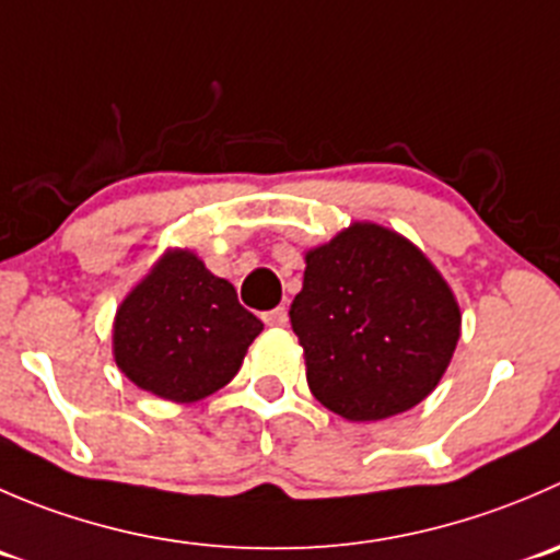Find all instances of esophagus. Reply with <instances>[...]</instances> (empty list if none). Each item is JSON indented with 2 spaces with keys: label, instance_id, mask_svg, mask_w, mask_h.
I'll return each mask as SVG.
<instances>
[{
  "label": "esophagus",
  "instance_id": "esophagus-1",
  "mask_svg": "<svg viewBox=\"0 0 560 560\" xmlns=\"http://www.w3.org/2000/svg\"><path fill=\"white\" fill-rule=\"evenodd\" d=\"M265 325H270V328H284L287 323H290V317H287V308L284 306H276L270 308V312L262 314Z\"/></svg>",
  "mask_w": 560,
  "mask_h": 560
}]
</instances>
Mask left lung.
Instances as JSON below:
<instances>
[{
	"label": "left lung",
	"instance_id": "left-lung-1",
	"mask_svg": "<svg viewBox=\"0 0 560 560\" xmlns=\"http://www.w3.org/2000/svg\"><path fill=\"white\" fill-rule=\"evenodd\" d=\"M290 323L314 399L347 421H383L435 390L463 314L421 248L355 221L306 252Z\"/></svg>",
	"mask_w": 560,
	"mask_h": 560
}]
</instances>
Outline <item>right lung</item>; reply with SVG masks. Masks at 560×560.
<instances>
[{"mask_svg": "<svg viewBox=\"0 0 560 560\" xmlns=\"http://www.w3.org/2000/svg\"><path fill=\"white\" fill-rule=\"evenodd\" d=\"M259 330L230 281L188 248H172L119 303L114 361L139 388L188 405L235 377Z\"/></svg>", "mask_w": 560, "mask_h": 560, "instance_id": "obj_1", "label": "right lung"}]
</instances>
